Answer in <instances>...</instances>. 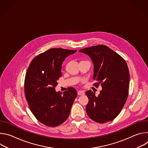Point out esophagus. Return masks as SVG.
<instances>
[{"label": "esophagus", "mask_w": 148, "mask_h": 148, "mask_svg": "<svg viewBox=\"0 0 148 148\" xmlns=\"http://www.w3.org/2000/svg\"><path fill=\"white\" fill-rule=\"evenodd\" d=\"M77 94H78V95H84V94H85V93H84V91L79 90L77 92Z\"/></svg>", "instance_id": "esophagus-1"}]
</instances>
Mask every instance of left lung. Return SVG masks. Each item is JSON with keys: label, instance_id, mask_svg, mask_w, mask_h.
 <instances>
[{"label": "left lung", "instance_id": "8db88e82", "mask_svg": "<svg viewBox=\"0 0 148 148\" xmlns=\"http://www.w3.org/2000/svg\"><path fill=\"white\" fill-rule=\"evenodd\" d=\"M79 52L88 55L94 64L93 79L102 90L98 97L91 90L86 91L88 103L86 112L98 123L114 119L120 113L128 98L130 72L124 59L103 45L81 49Z\"/></svg>", "mask_w": 148, "mask_h": 148}]
</instances>
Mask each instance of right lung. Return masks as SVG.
<instances>
[{
    "mask_svg": "<svg viewBox=\"0 0 148 148\" xmlns=\"http://www.w3.org/2000/svg\"><path fill=\"white\" fill-rule=\"evenodd\" d=\"M77 50L51 49L36 56L30 62L25 80V92L29 108L43 124L55 127L69 117L77 92L73 87L57 92L62 62Z\"/></svg>",
    "mask_w": 148,
    "mask_h": 148,
    "instance_id": "obj_1",
    "label": "right lung"
}]
</instances>
